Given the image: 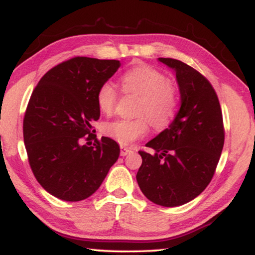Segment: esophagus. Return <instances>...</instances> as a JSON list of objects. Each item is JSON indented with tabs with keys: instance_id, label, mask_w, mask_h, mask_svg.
<instances>
[{
	"instance_id": "34e87169",
	"label": "esophagus",
	"mask_w": 255,
	"mask_h": 255,
	"mask_svg": "<svg viewBox=\"0 0 255 255\" xmlns=\"http://www.w3.org/2000/svg\"><path fill=\"white\" fill-rule=\"evenodd\" d=\"M130 152H132L130 148H128V147H124V146H121V155L122 156H125V155H128V153Z\"/></svg>"
}]
</instances>
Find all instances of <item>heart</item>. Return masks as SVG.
<instances>
[{"label":"heart","instance_id":"obj_1","mask_svg":"<svg viewBox=\"0 0 255 255\" xmlns=\"http://www.w3.org/2000/svg\"><path fill=\"white\" fill-rule=\"evenodd\" d=\"M121 85L125 93L140 96L137 114L133 120L120 118L103 124V133L121 145H130L148 131V120L155 128H163L173 121L177 109V92L166 76L147 65L134 66L124 73ZM118 100L113 83L106 82L97 90L96 103L101 113H114Z\"/></svg>","mask_w":255,"mask_h":255}]
</instances>
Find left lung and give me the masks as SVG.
<instances>
[{
  "label": "left lung",
  "mask_w": 255,
  "mask_h": 255,
  "mask_svg": "<svg viewBox=\"0 0 255 255\" xmlns=\"http://www.w3.org/2000/svg\"><path fill=\"white\" fill-rule=\"evenodd\" d=\"M159 61L174 69L181 107L168 128L139 151L142 162L137 182L153 203L177 207L197 197L214 176L224 146V125L217 94L208 79L172 58Z\"/></svg>",
  "instance_id": "8db88e82"
}]
</instances>
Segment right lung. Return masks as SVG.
Listing matches in <instances>:
<instances>
[{"instance_id": "1", "label": "right lung", "mask_w": 255, "mask_h": 255, "mask_svg": "<svg viewBox=\"0 0 255 255\" xmlns=\"http://www.w3.org/2000/svg\"><path fill=\"white\" fill-rule=\"evenodd\" d=\"M120 66L118 60L72 58L51 68L30 97L23 121L27 159L40 186L62 201L93 195L120 156L113 139L89 141L96 138L92 123L100 118L97 90Z\"/></svg>"}]
</instances>
